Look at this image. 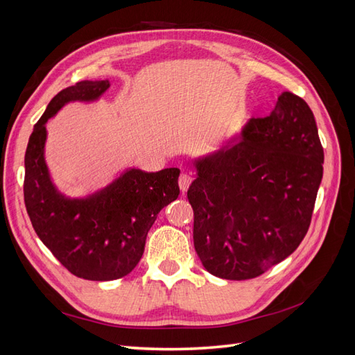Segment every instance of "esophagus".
<instances>
[{"label": "esophagus", "instance_id": "34e87169", "mask_svg": "<svg viewBox=\"0 0 355 355\" xmlns=\"http://www.w3.org/2000/svg\"><path fill=\"white\" fill-rule=\"evenodd\" d=\"M179 188H180V191L182 192H187L188 191V188H189V185H191V182H192V178L188 175V173H182L180 176H179Z\"/></svg>", "mask_w": 355, "mask_h": 355}]
</instances>
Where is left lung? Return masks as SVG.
<instances>
[{"label":"left lung","mask_w":355,"mask_h":355,"mask_svg":"<svg viewBox=\"0 0 355 355\" xmlns=\"http://www.w3.org/2000/svg\"><path fill=\"white\" fill-rule=\"evenodd\" d=\"M323 163L314 114L290 92L234 145L197 159L188 200L202 266L250 280L292 254L308 232Z\"/></svg>","instance_id":"1"}]
</instances>
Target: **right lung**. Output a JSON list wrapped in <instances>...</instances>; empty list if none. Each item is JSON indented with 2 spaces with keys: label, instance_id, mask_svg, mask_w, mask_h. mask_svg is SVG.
Here are the masks:
<instances>
[{
  "label": "right lung",
  "instance_id": "add662e5",
  "mask_svg": "<svg viewBox=\"0 0 355 355\" xmlns=\"http://www.w3.org/2000/svg\"><path fill=\"white\" fill-rule=\"evenodd\" d=\"M110 81H80L53 98L29 136L24 197L32 227L56 259L84 280L110 282L141 261L159 210L179 196L180 170L130 168L87 198H67L53 185L44 161L46 123L72 101H96Z\"/></svg>",
  "mask_w": 355,
  "mask_h": 355
}]
</instances>
